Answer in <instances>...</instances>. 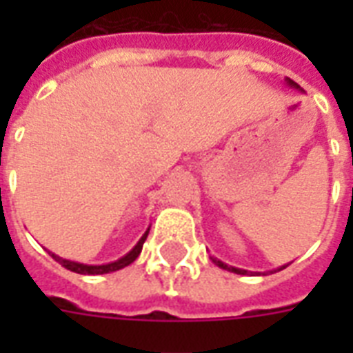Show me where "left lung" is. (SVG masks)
I'll list each match as a JSON object with an SVG mask.
<instances>
[{"label":"left lung","instance_id":"obj_1","mask_svg":"<svg viewBox=\"0 0 353 353\" xmlns=\"http://www.w3.org/2000/svg\"><path fill=\"white\" fill-rule=\"evenodd\" d=\"M285 82H288V85H291V88H295V90H299V84H295V82H293V80H285ZM212 262L216 263V265H218V268H221V269H227V271H232V273H238V274H247V271L245 269H238V268H232V265H227V263H223L221 262V260H218V258H214L212 256ZM285 265H282V268H279L276 269V271H280V269H284Z\"/></svg>","mask_w":353,"mask_h":353}]
</instances>
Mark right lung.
<instances>
[{"label":"right lung","instance_id":"1","mask_svg":"<svg viewBox=\"0 0 353 353\" xmlns=\"http://www.w3.org/2000/svg\"><path fill=\"white\" fill-rule=\"evenodd\" d=\"M150 229L143 234V238L137 241V245L133 247L132 251L128 252V254H124L122 258H119V260H115V262L112 263H102V265H88V263H79V262H71V260H65V258H60L57 256V254H52L51 256L57 260L62 268L69 269V271H74V273L79 274H104V273H112V271H119V269L126 268V265H130L132 262H135V258L141 254V251H143V243L144 240H146V236H148Z\"/></svg>","mask_w":353,"mask_h":353}]
</instances>
